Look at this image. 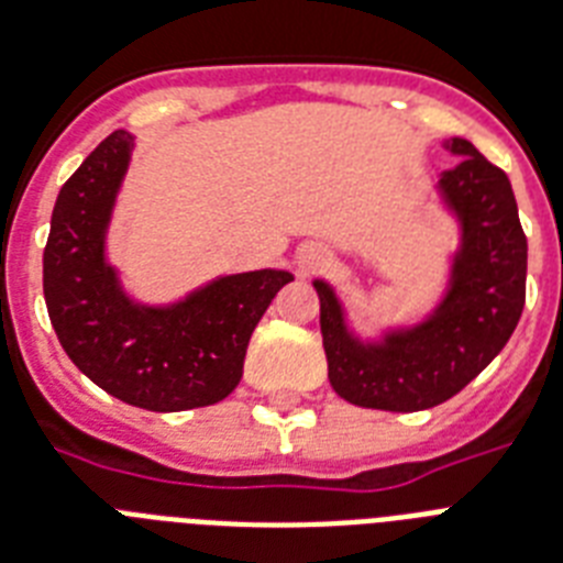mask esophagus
<instances>
[{
    "mask_svg": "<svg viewBox=\"0 0 563 563\" xmlns=\"http://www.w3.org/2000/svg\"><path fill=\"white\" fill-rule=\"evenodd\" d=\"M324 264V250L316 247V244H308V247L299 253V267L305 273H313L316 267H322Z\"/></svg>",
    "mask_w": 563,
    "mask_h": 563,
    "instance_id": "1",
    "label": "esophagus"
}]
</instances>
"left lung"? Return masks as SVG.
Returning a JSON list of instances; mask_svg holds the SVG:
<instances>
[{"instance_id": "8db88e82", "label": "left lung", "mask_w": 563, "mask_h": 563, "mask_svg": "<svg viewBox=\"0 0 563 563\" xmlns=\"http://www.w3.org/2000/svg\"><path fill=\"white\" fill-rule=\"evenodd\" d=\"M460 155L440 189L463 224L452 290L429 322L391 333L383 345H362L342 322V308L324 282L319 322L328 379L347 402L383 411H422L463 391L512 336L527 301V235L506 172L463 137L445 143Z\"/></svg>"}]
</instances>
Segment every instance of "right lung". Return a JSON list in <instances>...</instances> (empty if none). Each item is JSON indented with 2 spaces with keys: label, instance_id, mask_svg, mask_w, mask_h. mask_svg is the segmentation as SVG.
<instances>
[{
  "label": "right lung",
  "instance_id": "1",
  "mask_svg": "<svg viewBox=\"0 0 563 563\" xmlns=\"http://www.w3.org/2000/svg\"><path fill=\"white\" fill-rule=\"evenodd\" d=\"M132 134L111 132L65 180L42 253V290L68 360L106 394L146 411H187L230 397L250 336L287 282L239 273L172 308H141L106 264L103 235L129 166Z\"/></svg>",
  "mask_w": 563,
  "mask_h": 563
}]
</instances>
